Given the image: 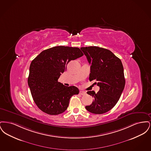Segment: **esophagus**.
I'll return each mask as SVG.
<instances>
[{
    "label": "esophagus",
    "mask_w": 151,
    "mask_h": 151,
    "mask_svg": "<svg viewBox=\"0 0 151 151\" xmlns=\"http://www.w3.org/2000/svg\"><path fill=\"white\" fill-rule=\"evenodd\" d=\"M79 93L81 95H85V94H86V92H84V91H80V93Z\"/></svg>",
    "instance_id": "1"
}]
</instances>
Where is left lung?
I'll return each mask as SVG.
<instances>
[{
    "label": "left lung",
    "mask_w": 151,
    "mask_h": 151,
    "mask_svg": "<svg viewBox=\"0 0 151 151\" xmlns=\"http://www.w3.org/2000/svg\"><path fill=\"white\" fill-rule=\"evenodd\" d=\"M80 49L91 65L90 81H96L99 91H88L93 97L86 110L93 114H101L113 108L119 100L125 86L123 67L119 58L108 49L97 46L82 47Z\"/></svg>",
    "instance_id": "obj_1"
}]
</instances>
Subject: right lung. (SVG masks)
<instances>
[{"label":"right lung","instance_id":"right-lung-1","mask_svg":"<svg viewBox=\"0 0 151 151\" xmlns=\"http://www.w3.org/2000/svg\"><path fill=\"white\" fill-rule=\"evenodd\" d=\"M78 47L58 46L43 50L31 62L28 83L36 105L43 112L58 115L67 109L71 97L78 94L79 89L58 82L67 65L81 57Z\"/></svg>","mask_w":151,"mask_h":151}]
</instances>
